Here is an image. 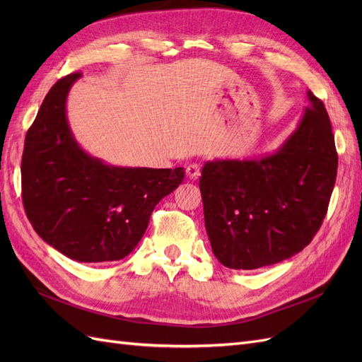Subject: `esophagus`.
Listing matches in <instances>:
<instances>
[{
	"label": "esophagus",
	"mask_w": 362,
	"mask_h": 362,
	"mask_svg": "<svg viewBox=\"0 0 362 362\" xmlns=\"http://www.w3.org/2000/svg\"><path fill=\"white\" fill-rule=\"evenodd\" d=\"M185 173H187V177L190 180H198L199 175H201V164H198V163L189 164V166L185 168Z\"/></svg>",
	"instance_id": "esophagus-1"
}]
</instances>
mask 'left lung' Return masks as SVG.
Returning a JSON list of instances; mask_svg holds the SVG:
<instances>
[{"mask_svg": "<svg viewBox=\"0 0 362 362\" xmlns=\"http://www.w3.org/2000/svg\"><path fill=\"white\" fill-rule=\"evenodd\" d=\"M310 107L273 154L206 161L199 178L205 229L225 267L254 270L311 243L329 205L338 156L326 108Z\"/></svg>", "mask_w": 362, "mask_h": 362, "instance_id": "left-lung-1", "label": "left lung"}]
</instances>
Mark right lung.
I'll return each instance as SVG.
<instances>
[{
  "label": "right lung",
  "mask_w": 362,
  "mask_h": 362,
  "mask_svg": "<svg viewBox=\"0 0 362 362\" xmlns=\"http://www.w3.org/2000/svg\"><path fill=\"white\" fill-rule=\"evenodd\" d=\"M80 72L63 76L25 136L23 202L39 237L71 259L125 258L144 237L156 205L184 180V168H117L75 140L66 100Z\"/></svg>",
  "instance_id": "1"
}]
</instances>
